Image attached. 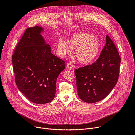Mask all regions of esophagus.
I'll list each match as a JSON object with an SVG mask.
<instances>
[{
	"mask_svg": "<svg viewBox=\"0 0 135 135\" xmlns=\"http://www.w3.org/2000/svg\"><path fill=\"white\" fill-rule=\"evenodd\" d=\"M67 68H68V69H72V68L73 67V64H70V63H68V64H67Z\"/></svg>",
	"mask_w": 135,
	"mask_h": 135,
	"instance_id": "1",
	"label": "esophagus"
}]
</instances>
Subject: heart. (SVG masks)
<instances>
[{
  "label": "heart",
  "instance_id": "1",
  "mask_svg": "<svg viewBox=\"0 0 135 135\" xmlns=\"http://www.w3.org/2000/svg\"><path fill=\"white\" fill-rule=\"evenodd\" d=\"M72 49H76L75 55L79 62L88 64L98 56L100 45L97 37L86 32L74 33L68 38L67 42L59 40L57 51L60 55L64 56L70 54Z\"/></svg>",
  "mask_w": 135,
  "mask_h": 135
}]
</instances>
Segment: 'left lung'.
I'll use <instances>...</instances> for the list:
<instances>
[{"label": "left lung", "instance_id": "obj_1", "mask_svg": "<svg viewBox=\"0 0 135 135\" xmlns=\"http://www.w3.org/2000/svg\"><path fill=\"white\" fill-rule=\"evenodd\" d=\"M100 56L94 62L75 70L80 98L84 102H99L116 85L120 73L121 57L108 36Z\"/></svg>", "mask_w": 135, "mask_h": 135}]
</instances>
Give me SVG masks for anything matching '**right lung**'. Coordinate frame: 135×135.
<instances>
[{
	"mask_svg": "<svg viewBox=\"0 0 135 135\" xmlns=\"http://www.w3.org/2000/svg\"><path fill=\"white\" fill-rule=\"evenodd\" d=\"M43 28H27L12 55L17 88L30 101L37 104L51 102L54 98L57 77L65 62L51 53L41 32Z\"/></svg>",
	"mask_w": 135,
	"mask_h": 135,
	"instance_id": "1",
	"label": "right lung"
}]
</instances>
